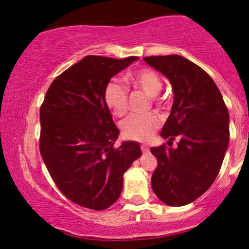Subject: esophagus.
<instances>
[{
    "instance_id": "esophagus-1",
    "label": "esophagus",
    "mask_w": 249,
    "mask_h": 249,
    "mask_svg": "<svg viewBox=\"0 0 249 249\" xmlns=\"http://www.w3.org/2000/svg\"><path fill=\"white\" fill-rule=\"evenodd\" d=\"M141 148H142V153H148V152H149L148 146H146V145H142Z\"/></svg>"
}]
</instances>
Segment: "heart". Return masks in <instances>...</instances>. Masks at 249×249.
Returning a JSON list of instances; mask_svg holds the SVG:
<instances>
[{
    "mask_svg": "<svg viewBox=\"0 0 249 249\" xmlns=\"http://www.w3.org/2000/svg\"><path fill=\"white\" fill-rule=\"evenodd\" d=\"M131 85L153 97L158 105H162V98L156 96L162 88V80L154 70L142 68L127 74ZM104 101L108 108L117 117H122L128 110V88L118 78H113L107 84L104 89ZM161 125V118L155 113L132 114L121 124L122 134L125 138L138 142H147L154 136Z\"/></svg>",
    "mask_w": 249,
    "mask_h": 249,
    "instance_id": "obj_1",
    "label": "heart"
}]
</instances>
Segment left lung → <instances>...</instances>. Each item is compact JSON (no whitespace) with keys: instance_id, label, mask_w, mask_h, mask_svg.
Masks as SVG:
<instances>
[{"instance_id":"left-lung-1","label":"left lung","mask_w":249,"mask_h":249,"mask_svg":"<svg viewBox=\"0 0 249 249\" xmlns=\"http://www.w3.org/2000/svg\"><path fill=\"white\" fill-rule=\"evenodd\" d=\"M144 60L173 88L175 101L161 136L180 139L177 148L151 147L158 159L152 188L166 205L183 206L202 196L219 175L229 144V112L212 78L192 61L180 55Z\"/></svg>"}]
</instances>
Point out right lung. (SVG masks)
<instances>
[{
	"instance_id": "add662e5",
	"label": "right lung",
	"mask_w": 249,
	"mask_h": 249,
	"mask_svg": "<svg viewBox=\"0 0 249 249\" xmlns=\"http://www.w3.org/2000/svg\"><path fill=\"white\" fill-rule=\"evenodd\" d=\"M136 60L84 57L54 79L40 107L43 161L60 192L87 209L117 202L124 172L142 156L137 142L114 147L119 129L104 101L111 78Z\"/></svg>"
}]
</instances>
